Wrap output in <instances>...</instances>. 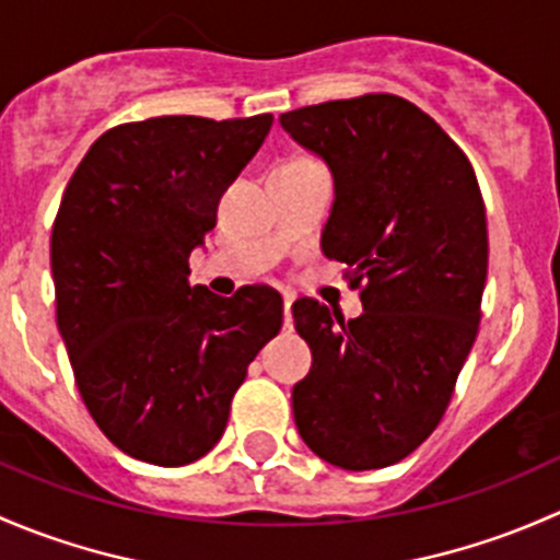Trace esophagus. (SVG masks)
Returning a JSON list of instances; mask_svg holds the SVG:
<instances>
[{
    "label": "esophagus",
    "instance_id": "1",
    "mask_svg": "<svg viewBox=\"0 0 560 560\" xmlns=\"http://www.w3.org/2000/svg\"><path fill=\"white\" fill-rule=\"evenodd\" d=\"M291 304H293L291 293H282V307H285V323H288V313H291Z\"/></svg>",
    "mask_w": 560,
    "mask_h": 560
}]
</instances>
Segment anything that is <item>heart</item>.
Segmentation results:
<instances>
[{
  "instance_id": "heart-1",
  "label": "heart",
  "mask_w": 560,
  "mask_h": 560,
  "mask_svg": "<svg viewBox=\"0 0 560 560\" xmlns=\"http://www.w3.org/2000/svg\"><path fill=\"white\" fill-rule=\"evenodd\" d=\"M293 161H304V159H293Z\"/></svg>"
}]
</instances>
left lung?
I'll list each match as a JSON object with an SVG mask.
<instances>
[{
  "label": "left lung",
  "mask_w": 560,
  "mask_h": 560,
  "mask_svg": "<svg viewBox=\"0 0 560 560\" xmlns=\"http://www.w3.org/2000/svg\"><path fill=\"white\" fill-rule=\"evenodd\" d=\"M334 175L323 253L364 315L293 302L313 369L293 388L307 447L350 471L407 458L440 425L480 328L488 223L469 159L431 115L396 94L280 115Z\"/></svg>",
  "instance_id": "1"
}]
</instances>
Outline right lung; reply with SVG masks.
Instances as JSON below:
<instances>
[{
  "mask_svg": "<svg viewBox=\"0 0 560 560\" xmlns=\"http://www.w3.org/2000/svg\"><path fill=\"white\" fill-rule=\"evenodd\" d=\"M269 129V113L120 124L67 183L50 234L56 323L83 405L131 458L183 466L212 451L247 364L280 331L272 288L188 285V256Z\"/></svg>",
  "mask_w": 560,
  "mask_h": 560,
  "instance_id": "1",
  "label": "right lung"
}]
</instances>
